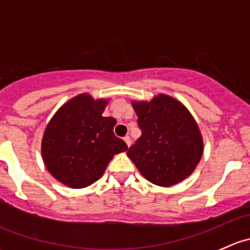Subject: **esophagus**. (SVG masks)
I'll return each instance as SVG.
<instances>
[{
  "label": "esophagus",
  "mask_w": 250,
  "mask_h": 250,
  "mask_svg": "<svg viewBox=\"0 0 250 250\" xmlns=\"http://www.w3.org/2000/svg\"><path fill=\"white\" fill-rule=\"evenodd\" d=\"M125 144H127L128 147H129V146L132 145V139H130L129 135H127V137H125Z\"/></svg>",
  "instance_id": "esophagus-1"
}]
</instances>
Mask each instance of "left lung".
I'll return each mask as SVG.
<instances>
[{
  "label": "left lung",
  "instance_id": "8db88e82",
  "mask_svg": "<svg viewBox=\"0 0 250 250\" xmlns=\"http://www.w3.org/2000/svg\"><path fill=\"white\" fill-rule=\"evenodd\" d=\"M141 135L127 155L140 173L158 186H172L195 170L203 153L197 123L181 103L160 94L133 103Z\"/></svg>",
  "mask_w": 250,
  "mask_h": 250
}]
</instances>
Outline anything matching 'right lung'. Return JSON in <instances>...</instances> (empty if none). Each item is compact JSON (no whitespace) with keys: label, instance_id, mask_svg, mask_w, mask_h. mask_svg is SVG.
I'll return each instance as SVG.
<instances>
[{"label":"right lung","instance_id":"add662e5","mask_svg":"<svg viewBox=\"0 0 250 250\" xmlns=\"http://www.w3.org/2000/svg\"><path fill=\"white\" fill-rule=\"evenodd\" d=\"M106 100L81 94L60 107L48 123L42 156L60 183L81 188L95 183L116 153L128 148L113 133L116 120L104 117Z\"/></svg>","mask_w":250,"mask_h":250}]
</instances>
